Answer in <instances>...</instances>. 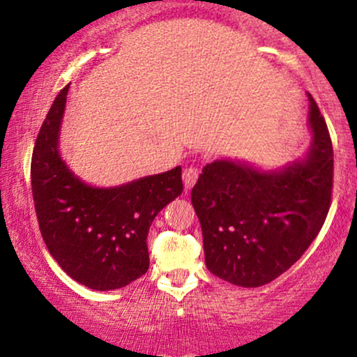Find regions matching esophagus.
Listing matches in <instances>:
<instances>
[{
    "instance_id": "1",
    "label": "esophagus",
    "mask_w": 357,
    "mask_h": 357,
    "mask_svg": "<svg viewBox=\"0 0 357 357\" xmlns=\"http://www.w3.org/2000/svg\"><path fill=\"white\" fill-rule=\"evenodd\" d=\"M199 176V169L196 166H190L183 171V181H184V188L190 190V188L195 186V183L198 181Z\"/></svg>"
}]
</instances>
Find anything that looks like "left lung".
Returning a JSON list of instances; mask_svg holds the SVG:
<instances>
[{"label":"left lung","instance_id":"1","mask_svg":"<svg viewBox=\"0 0 357 357\" xmlns=\"http://www.w3.org/2000/svg\"><path fill=\"white\" fill-rule=\"evenodd\" d=\"M309 104L312 144L302 161L278 171L228 159L203 167L191 202L213 275L240 287L268 284L292 267L321 231L333 196L334 153L310 93Z\"/></svg>","mask_w":357,"mask_h":357}]
</instances>
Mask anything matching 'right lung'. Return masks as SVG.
Returning a JSON list of instances; mask_svg holds the SVG:
<instances>
[{"label": "right lung", "mask_w": 357, "mask_h": 357, "mask_svg": "<svg viewBox=\"0 0 357 357\" xmlns=\"http://www.w3.org/2000/svg\"><path fill=\"white\" fill-rule=\"evenodd\" d=\"M68 87L53 100L31 155L36 218L48 252L73 280L93 290L121 289L149 268L147 233L181 195V167L116 188L85 184L59 153Z\"/></svg>", "instance_id": "right-lung-1"}]
</instances>
